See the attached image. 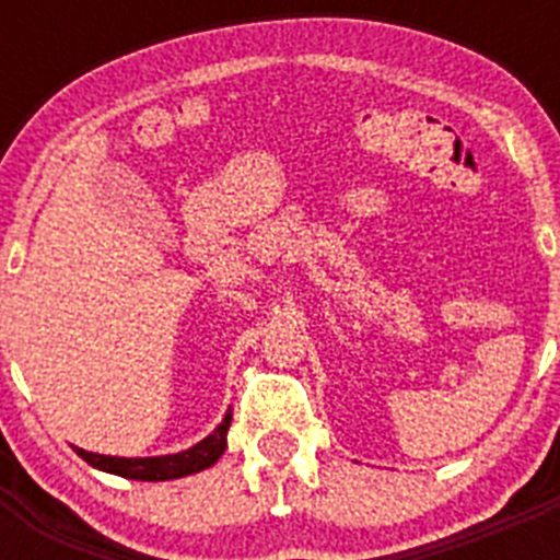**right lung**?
Listing matches in <instances>:
<instances>
[{
    "label": "right lung",
    "instance_id": "add662e5",
    "mask_svg": "<svg viewBox=\"0 0 560 560\" xmlns=\"http://www.w3.org/2000/svg\"><path fill=\"white\" fill-rule=\"evenodd\" d=\"M230 423L232 409H226L224 420L201 443L185 448V452L160 454V457H108V454L83 452L78 446L75 452L78 457L86 459L97 471L117 474V477L126 479H140V482H165V479L190 477V474H199L205 468H210V465L219 463V457L226 448V429H230Z\"/></svg>",
    "mask_w": 560,
    "mask_h": 560
}]
</instances>
